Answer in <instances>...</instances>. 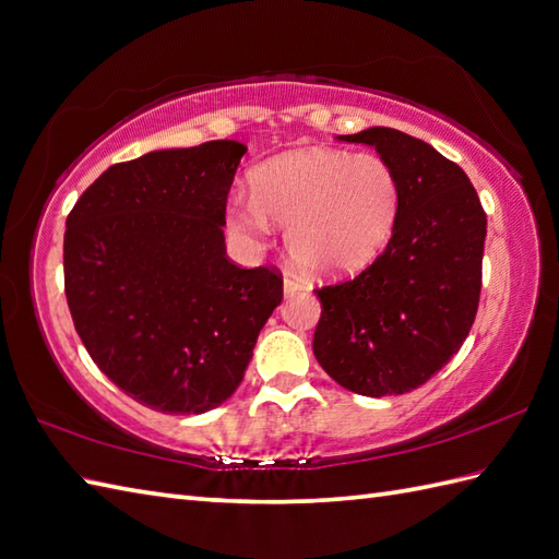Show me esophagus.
<instances>
[{
	"mask_svg": "<svg viewBox=\"0 0 559 559\" xmlns=\"http://www.w3.org/2000/svg\"><path fill=\"white\" fill-rule=\"evenodd\" d=\"M300 288H302V283L297 281V276L285 274V278H283V293L285 295H293V293H297Z\"/></svg>",
	"mask_w": 559,
	"mask_h": 559,
	"instance_id": "34e87169",
	"label": "esophagus"
}]
</instances>
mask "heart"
Listing matches in <instances>:
<instances>
[{
    "instance_id": "1",
    "label": "heart",
    "mask_w": 559,
    "mask_h": 559,
    "mask_svg": "<svg viewBox=\"0 0 559 559\" xmlns=\"http://www.w3.org/2000/svg\"><path fill=\"white\" fill-rule=\"evenodd\" d=\"M252 198L228 202V224L242 240L262 245L274 221L297 264L314 274H345L369 264L391 240L400 183L376 154L329 147L285 152L252 174Z\"/></svg>"
}]
</instances>
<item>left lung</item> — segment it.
Here are the masks:
<instances>
[{
	"instance_id": "1",
	"label": "left lung",
	"mask_w": 559,
	"mask_h": 559,
	"mask_svg": "<svg viewBox=\"0 0 559 559\" xmlns=\"http://www.w3.org/2000/svg\"><path fill=\"white\" fill-rule=\"evenodd\" d=\"M338 140L376 147L397 176L400 212L371 266L314 290V357L347 391L402 395L443 369L469 335L486 212L462 168L419 138L376 126Z\"/></svg>"
}]
</instances>
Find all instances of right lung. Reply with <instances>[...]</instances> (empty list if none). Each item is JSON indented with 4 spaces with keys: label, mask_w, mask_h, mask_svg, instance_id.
Here are the masks:
<instances>
[{
    "label": "right lung",
    "mask_w": 559,
    "mask_h": 559,
    "mask_svg": "<svg viewBox=\"0 0 559 559\" xmlns=\"http://www.w3.org/2000/svg\"><path fill=\"white\" fill-rule=\"evenodd\" d=\"M245 152L212 140L114 164L67 218L75 331L99 371L150 409L202 414L226 402L283 300L278 271L226 257V202Z\"/></svg>",
    "instance_id": "obj_1"
}]
</instances>
